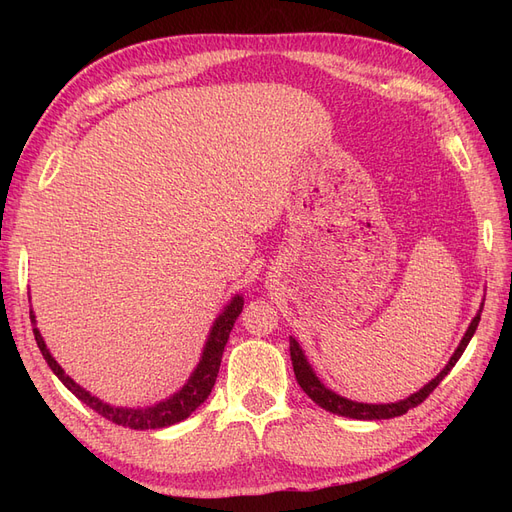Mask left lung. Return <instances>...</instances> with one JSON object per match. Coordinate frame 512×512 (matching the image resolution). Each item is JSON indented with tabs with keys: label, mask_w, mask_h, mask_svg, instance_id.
I'll use <instances>...</instances> for the list:
<instances>
[{
	"label": "left lung",
	"mask_w": 512,
	"mask_h": 512,
	"mask_svg": "<svg viewBox=\"0 0 512 512\" xmlns=\"http://www.w3.org/2000/svg\"><path fill=\"white\" fill-rule=\"evenodd\" d=\"M480 312L483 309H478V314L474 316V320L470 322V327L466 331V335H463L461 344L457 346L455 354L451 356V361H448V365L440 371V374L433 378L429 384H425L421 391L410 395L408 399L404 401H397V404H356V401H350L346 397H339L335 395L333 391H329L327 386H324L316 374L312 371V367H309L307 359L303 350L299 348L297 339L290 337V359H292V369H294V376H297V382L301 389L307 393V397L316 401V404L324 410H329L333 414H339V416H350V418H361V421H380V418H393V416H401L406 414L410 408H416L418 404H423V401L429 397V393H433V389L442 382V378L448 374L455 367V363L461 359L463 350L468 348L470 339L478 327L480 322Z\"/></svg>",
	"instance_id": "8db88e82"
}]
</instances>
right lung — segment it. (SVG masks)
I'll use <instances>...</instances> for the list:
<instances>
[{
    "label": "right lung",
    "mask_w": 512,
    "mask_h": 512,
    "mask_svg": "<svg viewBox=\"0 0 512 512\" xmlns=\"http://www.w3.org/2000/svg\"><path fill=\"white\" fill-rule=\"evenodd\" d=\"M241 309H243V299L241 297H235L226 305L224 314L213 324L211 335L207 339L205 352H203V359H200V363L192 374V378L188 380V384H185L183 389L179 393H175L170 399L160 401L158 406L145 408V410L115 408V406L104 404V401H100L98 397L89 395L70 376H66V371L59 367V363L53 359L51 352L46 350L44 339H42V335L36 327H34V337H36V344H38V348L44 356V361L49 363V367L53 369V374L68 386V391H72L91 410H96L100 416H104L106 421H113L115 425L130 427V429H160V427L175 425V423L183 421V418H188L209 397L213 384H215V378H218L226 342H228L232 327H235V320L241 314ZM29 318H32V322H34L32 312H29Z\"/></svg>",
    "instance_id": "right-lung-1"
}]
</instances>
